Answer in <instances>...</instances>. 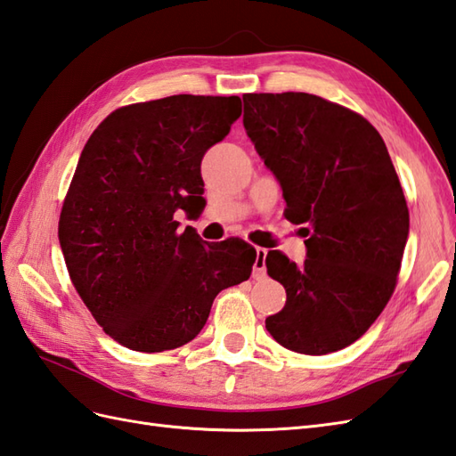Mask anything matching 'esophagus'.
<instances>
[{
  "label": "esophagus",
  "mask_w": 456,
  "mask_h": 456,
  "mask_svg": "<svg viewBox=\"0 0 456 456\" xmlns=\"http://www.w3.org/2000/svg\"><path fill=\"white\" fill-rule=\"evenodd\" d=\"M266 254L268 250L266 248H256V260H254V266H252V276L260 280L266 276Z\"/></svg>",
  "instance_id": "esophagus-1"
}]
</instances>
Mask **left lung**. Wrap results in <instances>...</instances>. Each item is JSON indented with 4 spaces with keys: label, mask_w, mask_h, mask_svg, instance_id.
<instances>
[{
    "label": "left lung",
    "mask_w": 456,
    "mask_h": 456,
    "mask_svg": "<svg viewBox=\"0 0 456 456\" xmlns=\"http://www.w3.org/2000/svg\"><path fill=\"white\" fill-rule=\"evenodd\" d=\"M247 135L305 225L306 258L280 250L268 276L288 301L266 319L291 352L324 355L362 338L396 288L410 214L383 137L363 116L309 93H248Z\"/></svg>",
    "instance_id": "obj_1"
}]
</instances>
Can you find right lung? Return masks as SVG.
Returning <instances> with one entry per match:
<instances>
[{
	"label": "right lung",
	"mask_w": 456,
	"mask_h": 456,
	"mask_svg": "<svg viewBox=\"0 0 456 456\" xmlns=\"http://www.w3.org/2000/svg\"><path fill=\"white\" fill-rule=\"evenodd\" d=\"M239 97L173 94L128 104L85 143L58 237L73 288L102 330L134 352H165L202 330L216 295L250 278L256 250L206 245L175 214L204 202L200 165L224 140Z\"/></svg>",
	"instance_id": "1"
}]
</instances>
